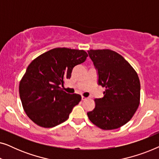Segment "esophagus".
Masks as SVG:
<instances>
[{
	"label": "esophagus",
	"instance_id": "1",
	"mask_svg": "<svg viewBox=\"0 0 159 159\" xmlns=\"http://www.w3.org/2000/svg\"><path fill=\"white\" fill-rule=\"evenodd\" d=\"M88 99V98H86V97H84V96H82V101H85V100H87Z\"/></svg>",
	"mask_w": 159,
	"mask_h": 159
}]
</instances>
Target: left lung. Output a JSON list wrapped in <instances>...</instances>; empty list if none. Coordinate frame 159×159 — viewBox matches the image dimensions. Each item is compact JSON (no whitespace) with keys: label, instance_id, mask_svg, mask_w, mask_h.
Listing matches in <instances>:
<instances>
[{"label":"left lung","instance_id":"1","mask_svg":"<svg viewBox=\"0 0 159 159\" xmlns=\"http://www.w3.org/2000/svg\"><path fill=\"white\" fill-rule=\"evenodd\" d=\"M98 72V84L106 88L95 107L88 112L93 125L104 130L115 129L127 124L138 109L140 83L138 73L123 56L110 49L88 51Z\"/></svg>","mask_w":159,"mask_h":159}]
</instances>
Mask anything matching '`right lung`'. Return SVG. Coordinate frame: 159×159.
Returning a JSON list of instances; mask_svg holds the SVG:
<instances>
[{"mask_svg":"<svg viewBox=\"0 0 159 159\" xmlns=\"http://www.w3.org/2000/svg\"><path fill=\"white\" fill-rule=\"evenodd\" d=\"M88 56L84 50L56 48L30 63L19 82V91L24 110L34 124L50 128L68 119L82 98L66 93L60 84L71 77L74 67Z\"/></svg>","mask_w":159,"mask_h":159,"instance_id":"right-lung-1","label":"right lung"}]
</instances>
